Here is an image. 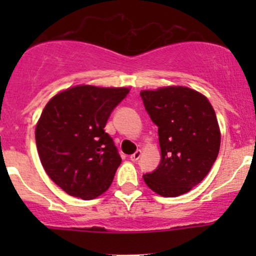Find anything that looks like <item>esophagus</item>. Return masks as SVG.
Returning <instances> with one entry per match:
<instances>
[{
  "label": "esophagus",
  "mask_w": 256,
  "mask_h": 256,
  "mask_svg": "<svg viewBox=\"0 0 256 256\" xmlns=\"http://www.w3.org/2000/svg\"><path fill=\"white\" fill-rule=\"evenodd\" d=\"M141 154H141L140 150H138V151H136L135 154H131V156H130V160H131V161H134V162L138 161V160L140 158V157H141Z\"/></svg>",
  "instance_id": "esophagus-1"
}]
</instances>
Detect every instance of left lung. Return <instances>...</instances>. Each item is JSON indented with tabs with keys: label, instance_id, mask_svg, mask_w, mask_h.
I'll return each mask as SVG.
<instances>
[{
	"label": "left lung",
	"instance_id": "left-lung-1",
	"mask_svg": "<svg viewBox=\"0 0 256 256\" xmlns=\"http://www.w3.org/2000/svg\"><path fill=\"white\" fill-rule=\"evenodd\" d=\"M151 120L158 126L161 162L144 174L150 190L162 197L190 192L210 171L220 147L216 112L203 94L170 85L140 92Z\"/></svg>",
	"mask_w": 256,
	"mask_h": 256
}]
</instances>
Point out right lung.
I'll list each match as a JSON object with an SVG mask.
<instances>
[{"instance_id": "1", "label": "right lung", "mask_w": 256, "mask_h": 256, "mask_svg": "<svg viewBox=\"0 0 256 256\" xmlns=\"http://www.w3.org/2000/svg\"><path fill=\"white\" fill-rule=\"evenodd\" d=\"M128 88L76 85L54 95L36 126L47 174L73 197L89 200L112 186L121 158L104 128Z\"/></svg>"}]
</instances>
